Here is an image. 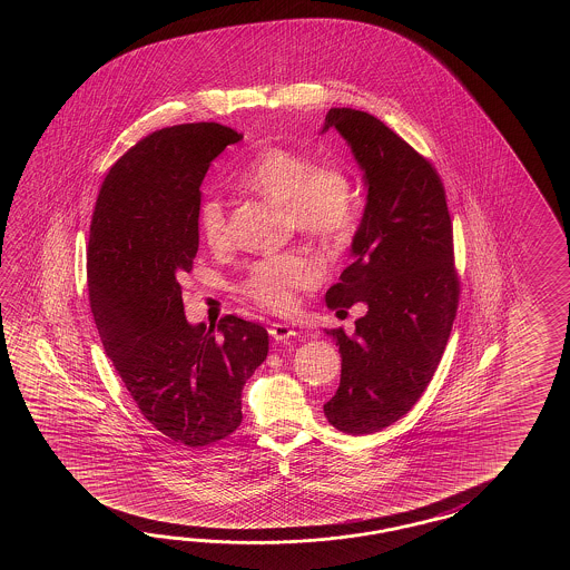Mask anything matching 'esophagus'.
Returning a JSON list of instances; mask_svg holds the SVG:
<instances>
[{
    "label": "esophagus",
    "instance_id": "esophagus-1",
    "mask_svg": "<svg viewBox=\"0 0 570 570\" xmlns=\"http://www.w3.org/2000/svg\"><path fill=\"white\" fill-rule=\"evenodd\" d=\"M268 334L277 342H285V340L293 338L297 332L289 326V324H283V322H273L268 327Z\"/></svg>",
    "mask_w": 570,
    "mask_h": 570
}]
</instances>
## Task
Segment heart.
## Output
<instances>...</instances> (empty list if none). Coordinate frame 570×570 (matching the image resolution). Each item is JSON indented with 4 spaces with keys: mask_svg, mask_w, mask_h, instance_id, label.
<instances>
[{
    "mask_svg": "<svg viewBox=\"0 0 570 570\" xmlns=\"http://www.w3.org/2000/svg\"><path fill=\"white\" fill-rule=\"evenodd\" d=\"M232 183L285 209L291 230L320 243H334L351 230L356 214V185L342 163H315L305 153L267 146ZM197 230L209 248L228 246V219L218 197H206L197 207ZM322 277L320 263L305 248H291L256 261L243 281L244 295L268 309H287L295 293L314 287Z\"/></svg>",
    "mask_w": 570,
    "mask_h": 570,
    "instance_id": "1",
    "label": "heart"
}]
</instances>
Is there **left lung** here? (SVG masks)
Here are the masks:
<instances>
[{
	"label": "left lung",
	"instance_id": "obj_1",
	"mask_svg": "<svg viewBox=\"0 0 570 570\" xmlns=\"http://www.w3.org/2000/svg\"><path fill=\"white\" fill-rule=\"evenodd\" d=\"M363 169L366 206L352 238V263L326 293L330 309L363 303L354 336L330 330L342 356L327 422L352 436L397 422L436 373L456 317L461 283L444 185L428 158L375 116L332 108Z\"/></svg>",
	"mask_w": 570,
	"mask_h": 570
}]
</instances>
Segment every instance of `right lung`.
<instances>
[{"label": "right lung", "instance_id": "obj_1", "mask_svg": "<svg viewBox=\"0 0 570 570\" xmlns=\"http://www.w3.org/2000/svg\"><path fill=\"white\" fill-rule=\"evenodd\" d=\"M243 134L216 121L148 134L109 169L87 246L91 314L109 361L150 424L202 449L243 422V387L267 358V330L236 315L189 324L181 281L199 248L212 160Z\"/></svg>", "mask_w": 570, "mask_h": 570}]
</instances>
